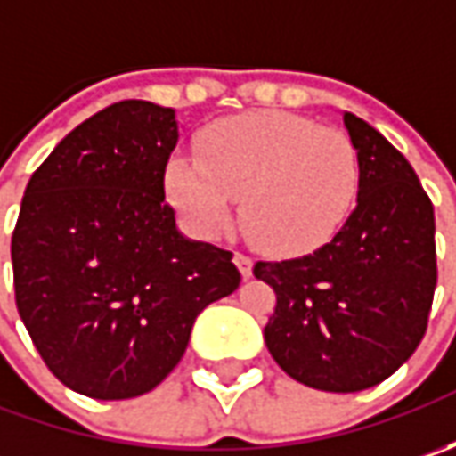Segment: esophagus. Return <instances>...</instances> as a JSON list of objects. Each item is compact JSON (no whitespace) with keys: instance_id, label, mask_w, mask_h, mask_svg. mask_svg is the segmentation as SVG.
Returning <instances> with one entry per match:
<instances>
[{"instance_id":"esophagus-1","label":"esophagus","mask_w":456,"mask_h":456,"mask_svg":"<svg viewBox=\"0 0 456 456\" xmlns=\"http://www.w3.org/2000/svg\"><path fill=\"white\" fill-rule=\"evenodd\" d=\"M233 264L238 266V272H240L243 279H251V276H254V261H251L246 254L233 256Z\"/></svg>"}]
</instances>
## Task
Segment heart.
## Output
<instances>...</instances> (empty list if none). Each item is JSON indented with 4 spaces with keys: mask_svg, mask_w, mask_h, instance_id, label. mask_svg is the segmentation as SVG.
Instances as JSON below:
<instances>
[{
    "mask_svg": "<svg viewBox=\"0 0 456 456\" xmlns=\"http://www.w3.org/2000/svg\"><path fill=\"white\" fill-rule=\"evenodd\" d=\"M360 183L358 150L340 129L287 111H248L210 124L198 162L165 169L169 202L200 236L220 233L240 197L246 236L276 256L309 254L340 231Z\"/></svg>",
    "mask_w": 456,
    "mask_h": 456,
    "instance_id": "b5f03b06",
    "label": "heart"
}]
</instances>
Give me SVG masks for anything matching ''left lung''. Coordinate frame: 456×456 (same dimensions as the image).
Masks as SVG:
<instances>
[{
	"label": "left lung",
	"mask_w": 456,
	"mask_h": 456,
	"mask_svg": "<svg viewBox=\"0 0 456 456\" xmlns=\"http://www.w3.org/2000/svg\"><path fill=\"white\" fill-rule=\"evenodd\" d=\"M358 205L314 254L258 261L276 291L264 340L279 368L317 391L373 388L411 358L436 289L434 205L409 159L355 114Z\"/></svg>",
	"instance_id": "left-lung-1"
}]
</instances>
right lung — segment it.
<instances>
[{
	"mask_svg": "<svg viewBox=\"0 0 456 456\" xmlns=\"http://www.w3.org/2000/svg\"><path fill=\"white\" fill-rule=\"evenodd\" d=\"M175 111L106 106L29 177L12 233L17 312L50 373L98 401L150 394L202 309L233 294V254L187 240L165 200Z\"/></svg>",
	"mask_w": 456,
	"mask_h": 456,
	"instance_id": "obj_1",
	"label": "right lung"
}]
</instances>
